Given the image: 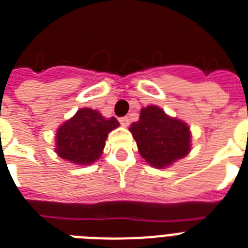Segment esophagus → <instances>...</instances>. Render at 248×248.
I'll return each mask as SVG.
<instances>
[{
    "mask_svg": "<svg viewBox=\"0 0 248 248\" xmlns=\"http://www.w3.org/2000/svg\"><path fill=\"white\" fill-rule=\"evenodd\" d=\"M120 124L124 126V127H127L128 124H130V120H128V117H122L120 118Z\"/></svg>",
    "mask_w": 248,
    "mask_h": 248,
    "instance_id": "34e87169",
    "label": "esophagus"
}]
</instances>
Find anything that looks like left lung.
Returning a JSON list of instances; mask_svg holds the SVG:
<instances>
[{"mask_svg":"<svg viewBox=\"0 0 248 248\" xmlns=\"http://www.w3.org/2000/svg\"><path fill=\"white\" fill-rule=\"evenodd\" d=\"M130 131L140 155L155 169H167L192 149L190 127L157 105L141 109L139 121L130 126Z\"/></svg>","mask_w":248,"mask_h":248,"instance_id":"obj_1","label":"left lung"}]
</instances>
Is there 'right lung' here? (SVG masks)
<instances>
[{
    "mask_svg": "<svg viewBox=\"0 0 248 248\" xmlns=\"http://www.w3.org/2000/svg\"><path fill=\"white\" fill-rule=\"evenodd\" d=\"M118 126L114 117L105 118L91 108L78 109L56 130L55 153L75 165H93L103 155L108 134Z\"/></svg>",
    "mask_w": 248,
    "mask_h": 248,
    "instance_id": "right-lung-1",
    "label": "right lung"
}]
</instances>
